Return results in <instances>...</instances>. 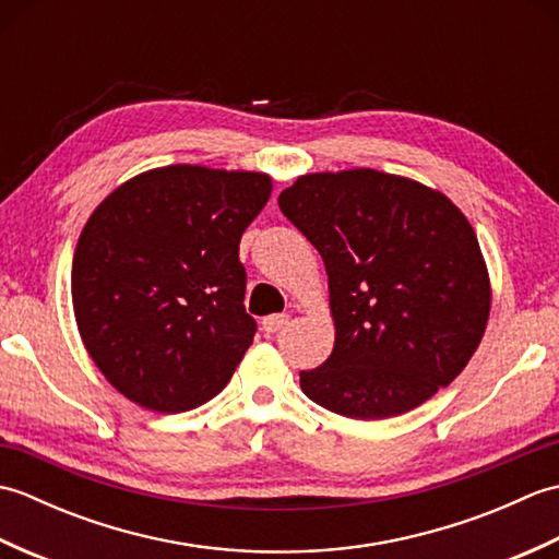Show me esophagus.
Listing matches in <instances>:
<instances>
[{
	"mask_svg": "<svg viewBox=\"0 0 559 559\" xmlns=\"http://www.w3.org/2000/svg\"><path fill=\"white\" fill-rule=\"evenodd\" d=\"M286 324H288V314H269L264 317V322H261L266 334H276V331H281Z\"/></svg>",
	"mask_w": 559,
	"mask_h": 559,
	"instance_id": "esophagus-1",
	"label": "esophagus"
}]
</instances>
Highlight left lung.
Here are the masks:
<instances>
[{
	"label": "left lung",
	"instance_id": "obj_1",
	"mask_svg": "<svg viewBox=\"0 0 559 559\" xmlns=\"http://www.w3.org/2000/svg\"><path fill=\"white\" fill-rule=\"evenodd\" d=\"M278 206L322 254L334 350L307 399L353 420L418 408L478 350L492 288L476 230L447 194L353 168L300 175Z\"/></svg>",
	"mask_w": 559,
	"mask_h": 559
}]
</instances>
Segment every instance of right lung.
<instances>
[{"label": "right lung", "mask_w": 559, "mask_h": 559, "mask_svg": "<svg viewBox=\"0 0 559 559\" xmlns=\"http://www.w3.org/2000/svg\"><path fill=\"white\" fill-rule=\"evenodd\" d=\"M271 189L266 173L165 165L91 213L71 302L91 360L124 399L182 413L230 382L257 331L240 237Z\"/></svg>", "instance_id": "1"}]
</instances>
